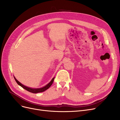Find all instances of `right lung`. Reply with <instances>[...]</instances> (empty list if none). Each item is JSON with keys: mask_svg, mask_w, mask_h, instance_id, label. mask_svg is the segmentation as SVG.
Returning <instances> with one entry per match:
<instances>
[{"mask_svg": "<svg viewBox=\"0 0 120 120\" xmlns=\"http://www.w3.org/2000/svg\"><path fill=\"white\" fill-rule=\"evenodd\" d=\"M14 78H15V81L17 82V83H18L19 85H20V86H21L23 88L25 89L27 91H29V92H30L31 93H39V92H44V91H45V90H46L47 89H48L51 86V85L52 84V83H53V82H54V80L55 77H54L52 79V80L50 81V82L49 83H48L47 85H45V86H43V87L39 88H31V87H27L26 86H25L24 85L22 84L19 82L18 80H17V79H15V77H14Z\"/></svg>", "mask_w": 120, "mask_h": 120, "instance_id": "1", "label": "right lung"}]
</instances>
